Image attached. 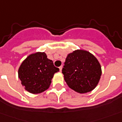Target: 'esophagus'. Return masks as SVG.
<instances>
[{"mask_svg":"<svg viewBox=\"0 0 122 122\" xmlns=\"http://www.w3.org/2000/svg\"><path fill=\"white\" fill-rule=\"evenodd\" d=\"M62 66H60L59 67V69H60V72H62Z\"/></svg>","mask_w":122,"mask_h":122,"instance_id":"obj_1","label":"esophagus"}]
</instances>
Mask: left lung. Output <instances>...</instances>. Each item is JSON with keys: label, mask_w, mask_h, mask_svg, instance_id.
Masks as SVG:
<instances>
[{"label": "left lung", "mask_w": 122, "mask_h": 122, "mask_svg": "<svg viewBox=\"0 0 122 122\" xmlns=\"http://www.w3.org/2000/svg\"><path fill=\"white\" fill-rule=\"evenodd\" d=\"M62 74L70 88L85 94L92 91L98 84L102 76L101 65L92 53L78 49L67 55Z\"/></svg>", "instance_id": "8db88e82"}]
</instances>
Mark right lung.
Returning a JSON list of instances; mask_svg holds the SVG:
<instances>
[{
    "label": "right lung",
    "instance_id": "add662e5",
    "mask_svg": "<svg viewBox=\"0 0 122 122\" xmlns=\"http://www.w3.org/2000/svg\"><path fill=\"white\" fill-rule=\"evenodd\" d=\"M59 68L42 52L32 53L25 58L18 68V75L22 86L31 94H40L50 87L54 74Z\"/></svg>",
    "mask_w": 122,
    "mask_h": 122
}]
</instances>
